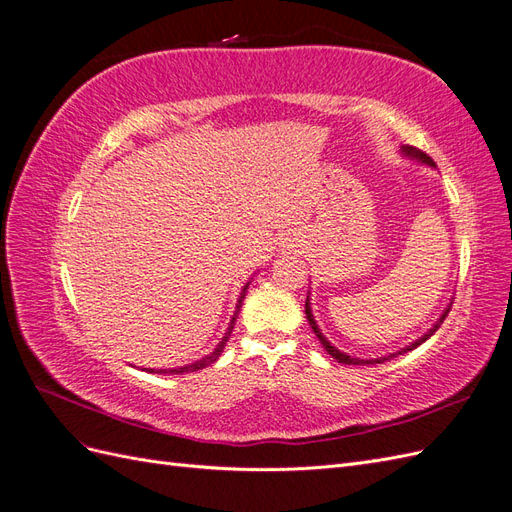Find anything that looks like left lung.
I'll list each match as a JSON object with an SVG mask.
<instances>
[{
  "mask_svg": "<svg viewBox=\"0 0 512 512\" xmlns=\"http://www.w3.org/2000/svg\"><path fill=\"white\" fill-rule=\"evenodd\" d=\"M404 153L406 156H412V158H416V160H421V162H425V164H431L433 166V160L427 156L425 151H421V149H416V147H410V145H406L404 147ZM448 312H451V307L446 309V312L442 314V318L433 324V329H429L421 339H416L414 344H410L408 348H404V350H399V352H395V354H389V356H382V359H374V361H363V359H352V356H348V354H344V352H339L335 346H331L329 342H327V337H324L322 333H320V329H318V324H316V320H314V316H312V307H309V297H307V301H305V314H307V320H309V324H312V329H314V333H316V337L320 339V344L324 346V350H327L333 359H337L339 363H344V365H376V363H384V361H391L393 356H397V354H404V352H408V350H412V348H416V346H421L425 339H429L433 333H436L438 329H440V324L446 320V316H448Z\"/></svg>",
  "mask_w": 512,
  "mask_h": 512,
  "instance_id": "left-lung-1",
  "label": "left lung"
}]
</instances>
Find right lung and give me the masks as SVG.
I'll use <instances>...</instances> for the list:
<instances>
[{
	"mask_svg": "<svg viewBox=\"0 0 512 512\" xmlns=\"http://www.w3.org/2000/svg\"><path fill=\"white\" fill-rule=\"evenodd\" d=\"M245 290H247V286L243 288V292H241V297H239V303H237V312H235V316H232V320H230V324H228V331H226V335L222 337V342L215 346V350L211 352V354H207L205 359H200V361H196V363H192V365H185V367H179V369H158V374H183V371H196V369H203V367H207V365H211V363H215L218 361V356L222 354V350H224V346H226V342H228V337H230V333H232V329H235V322H237V316H239V309H241V305H243V299H245ZM149 374H153V369H147Z\"/></svg>",
	"mask_w": 512,
	"mask_h": 512,
	"instance_id": "obj_1",
	"label": "right lung"
}]
</instances>
